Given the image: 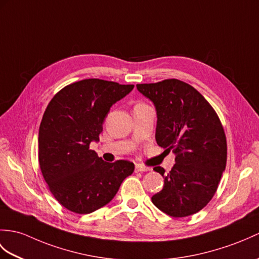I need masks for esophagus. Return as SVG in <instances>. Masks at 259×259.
<instances>
[{"label": "esophagus", "instance_id": "obj_1", "mask_svg": "<svg viewBox=\"0 0 259 259\" xmlns=\"http://www.w3.org/2000/svg\"><path fill=\"white\" fill-rule=\"evenodd\" d=\"M151 169L148 166H144L142 164H136V172H147L150 171Z\"/></svg>", "mask_w": 259, "mask_h": 259}]
</instances>
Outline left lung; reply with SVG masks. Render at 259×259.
<instances>
[{
  "instance_id": "left-lung-1",
  "label": "left lung",
  "mask_w": 259,
  "mask_h": 259,
  "mask_svg": "<svg viewBox=\"0 0 259 259\" xmlns=\"http://www.w3.org/2000/svg\"><path fill=\"white\" fill-rule=\"evenodd\" d=\"M137 88L157 110V143L176 153L169 173L153 167L164 185L152 203L172 218L195 214L212 200L226 166V137L218 113L194 87L179 79Z\"/></svg>"
}]
</instances>
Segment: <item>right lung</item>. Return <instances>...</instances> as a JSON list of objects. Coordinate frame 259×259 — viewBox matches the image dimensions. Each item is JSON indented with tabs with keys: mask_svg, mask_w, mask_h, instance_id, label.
Returning <instances> with one entry per match:
<instances>
[{
	"mask_svg": "<svg viewBox=\"0 0 259 259\" xmlns=\"http://www.w3.org/2000/svg\"><path fill=\"white\" fill-rule=\"evenodd\" d=\"M134 85L90 78L64 87L44 112L38 132V162L54 197L69 211L89 214L109 203L135 164L109 163L89 149L99 141L110 107Z\"/></svg>",
	"mask_w": 259,
	"mask_h": 259,
	"instance_id": "1",
	"label": "right lung"
}]
</instances>
